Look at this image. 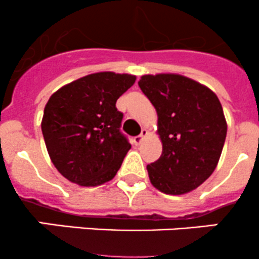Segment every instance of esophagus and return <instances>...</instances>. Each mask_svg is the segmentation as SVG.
Wrapping results in <instances>:
<instances>
[{"label": "esophagus", "mask_w": 259, "mask_h": 259, "mask_svg": "<svg viewBox=\"0 0 259 259\" xmlns=\"http://www.w3.org/2000/svg\"><path fill=\"white\" fill-rule=\"evenodd\" d=\"M149 134V132L146 129H142V133H140V135H138V137H135L134 138V143L135 144H140V143L143 142V140H144V138L146 137V135Z\"/></svg>", "instance_id": "34e87169"}]
</instances>
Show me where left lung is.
Returning a JSON list of instances; mask_svg holds the SVG:
<instances>
[{
	"label": "left lung",
	"mask_w": 259,
	"mask_h": 259,
	"mask_svg": "<svg viewBox=\"0 0 259 259\" xmlns=\"http://www.w3.org/2000/svg\"><path fill=\"white\" fill-rule=\"evenodd\" d=\"M139 88L158 113L160 158L148 169L151 184L179 195L210 177L227 137L223 109L213 91L182 75H145Z\"/></svg>",
	"instance_id": "1"
}]
</instances>
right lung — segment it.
<instances>
[{
  "mask_svg": "<svg viewBox=\"0 0 259 259\" xmlns=\"http://www.w3.org/2000/svg\"><path fill=\"white\" fill-rule=\"evenodd\" d=\"M137 77L98 72L52 94L44 110V139L51 161L70 182L95 187L109 182L132 148L120 130L116 100Z\"/></svg>",
  "mask_w": 259,
  "mask_h": 259,
  "instance_id": "add662e5",
  "label": "right lung"
}]
</instances>
